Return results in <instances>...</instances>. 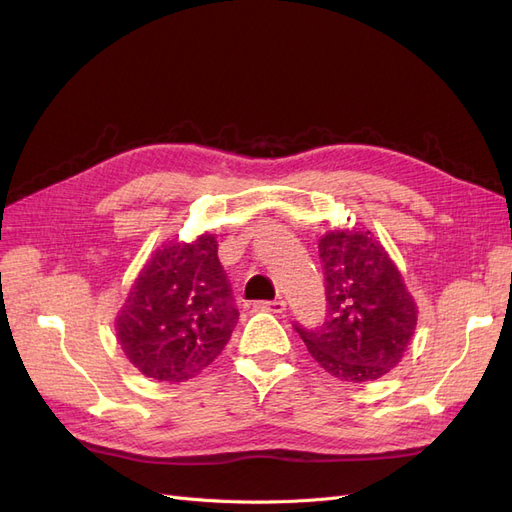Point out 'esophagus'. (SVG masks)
<instances>
[{"label":"esophagus","mask_w":512,"mask_h":512,"mask_svg":"<svg viewBox=\"0 0 512 512\" xmlns=\"http://www.w3.org/2000/svg\"><path fill=\"white\" fill-rule=\"evenodd\" d=\"M256 309H260V312H271V314H284L286 312V301H282V299L258 301Z\"/></svg>","instance_id":"34e87169"}]
</instances>
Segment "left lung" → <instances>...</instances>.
Masks as SVG:
<instances>
[{
	"instance_id": "left-lung-1",
	"label": "left lung",
	"mask_w": 512,
	"mask_h": 512,
	"mask_svg": "<svg viewBox=\"0 0 512 512\" xmlns=\"http://www.w3.org/2000/svg\"><path fill=\"white\" fill-rule=\"evenodd\" d=\"M327 320L294 327L309 354L344 382H374L404 359L418 307L401 271L371 230H329L318 241Z\"/></svg>"
}]
</instances>
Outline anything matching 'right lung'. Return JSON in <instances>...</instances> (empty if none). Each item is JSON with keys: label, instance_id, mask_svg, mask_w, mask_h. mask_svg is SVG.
Returning <instances> with one entry per match:
<instances>
[{"label": "right lung", "instance_id": "1", "mask_svg": "<svg viewBox=\"0 0 512 512\" xmlns=\"http://www.w3.org/2000/svg\"><path fill=\"white\" fill-rule=\"evenodd\" d=\"M239 312L215 235L168 241L149 256L115 318L117 342L143 376L183 382L218 359Z\"/></svg>", "mask_w": 512, "mask_h": 512}]
</instances>
